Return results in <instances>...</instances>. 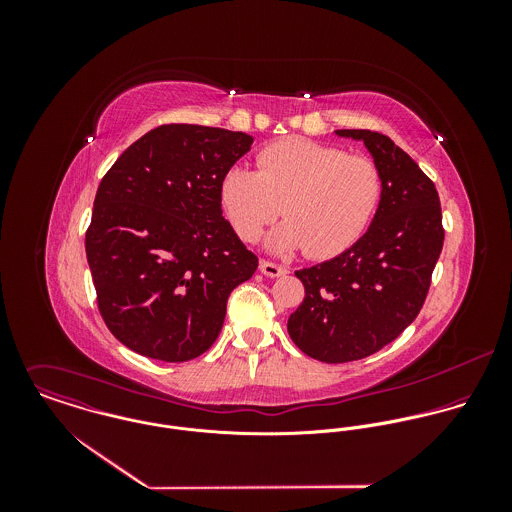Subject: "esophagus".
<instances>
[{
	"label": "esophagus",
	"mask_w": 512,
	"mask_h": 512,
	"mask_svg": "<svg viewBox=\"0 0 512 512\" xmlns=\"http://www.w3.org/2000/svg\"><path fill=\"white\" fill-rule=\"evenodd\" d=\"M260 272L264 276H268V278H280V276L288 274V268H284V266H280L276 262H270V260H262L260 262Z\"/></svg>",
	"instance_id": "obj_1"
}]
</instances>
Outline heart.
<instances>
[{
	"label": "heart",
	"instance_id": "b5f03b06",
	"mask_svg": "<svg viewBox=\"0 0 512 512\" xmlns=\"http://www.w3.org/2000/svg\"><path fill=\"white\" fill-rule=\"evenodd\" d=\"M258 171L230 167L220 181V201L236 234L256 242L280 217L268 248H305L311 258H333L365 234L376 215L384 181L376 161L363 153L286 138L256 155Z\"/></svg>",
	"mask_w": 512,
	"mask_h": 512
}]
</instances>
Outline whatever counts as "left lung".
<instances>
[{
	"label": "left lung",
	"instance_id": "8db88e82",
	"mask_svg": "<svg viewBox=\"0 0 512 512\" xmlns=\"http://www.w3.org/2000/svg\"><path fill=\"white\" fill-rule=\"evenodd\" d=\"M337 134L365 142L384 193L372 224L349 250L295 272L305 297L288 319V333L299 351L329 365L374 355L418 317L445 238L438 189L404 149L372 130Z\"/></svg>",
	"mask_w": 512,
	"mask_h": 512
}]
</instances>
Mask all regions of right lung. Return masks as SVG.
<instances>
[{
	"mask_svg": "<svg viewBox=\"0 0 512 512\" xmlns=\"http://www.w3.org/2000/svg\"><path fill=\"white\" fill-rule=\"evenodd\" d=\"M252 142L163 124L102 177L84 246L98 311L128 349L185 363L217 341L228 295L258 268L220 201L224 173Z\"/></svg>",
	"mask_w": 512,
	"mask_h": 512,
	"instance_id": "1",
	"label": "right lung"
}]
</instances>
